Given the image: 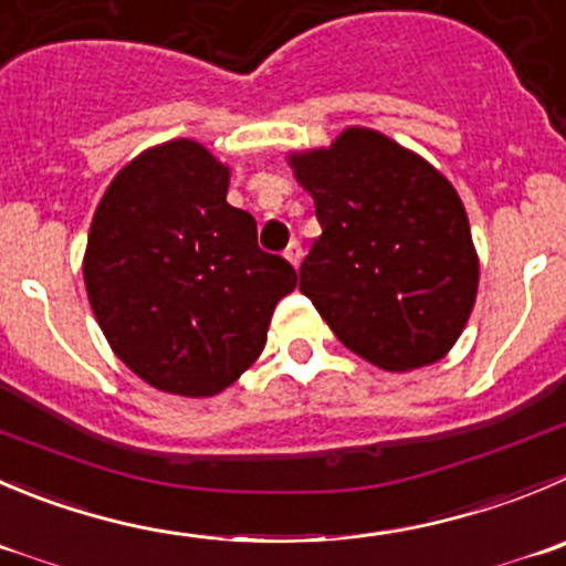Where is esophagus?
I'll use <instances>...</instances> for the list:
<instances>
[{
	"mask_svg": "<svg viewBox=\"0 0 566 566\" xmlns=\"http://www.w3.org/2000/svg\"><path fill=\"white\" fill-rule=\"evenodd\" d=\"M283 255H286V261L292 263L294 269H297L300 261H303V247H300V241L297 239L289 241V247H286V252H283Z\"/></svg>",
	"mask_w": 566,
	"mask_h": 566,
	"instance_id": "1",
	"label": "esophagus"
}]
</instances>
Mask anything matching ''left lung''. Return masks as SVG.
I'll return each instance as SVG.
<instances>
[{
  "label": "left lung",
  "mask_w": 566,
  "mask_h": 566,
  "mask_svg": "<svg viewBox=\"0 0 566 566\" xmlns=\"http://www.w3.org/2000/svg\"><path fill=\"white\" fill-rule=\"evenodd\" d=\"M289 164L322 224L300 292L375 367L408 373L439 360L478 294V252L448 177L367 127Z\"/></svg>",
  "instance_id": "obj_1"
}]
</instances>
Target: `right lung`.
<instances>
[{"label":"right lung","mask_w":566,"mask_h":566,"mask_svg":"<svg viewBox=\"0 0 566 566\" xmlns=\"http://www.w3.org/2000/svg\"><path fill=\"white\" fill-rule=\"evenodd\" d=\"M230 169L202 144H158L113 177L83 258L91 311L149 386L211 397L255 364L297 272L258 247L228 202Z\"/></svg>","instance_id":"1"}]
</instances>
